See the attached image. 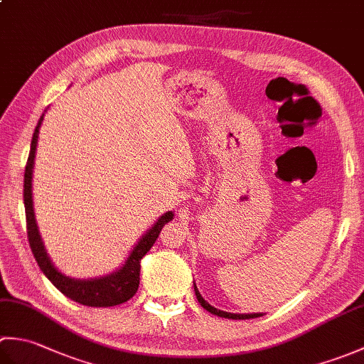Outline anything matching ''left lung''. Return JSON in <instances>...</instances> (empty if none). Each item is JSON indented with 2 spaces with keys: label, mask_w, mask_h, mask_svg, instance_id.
Segmentation results:
<instances>
[{
  "label": "left lung",
  "mask_w": 364,
  "mask_h": 364,
  "mask_svg": "<svg viewBox=\"0 0 364 364\" xmlns=\"http://www.w3.org/2000/svg\"><path fill=\"white\" fill-rule=\"evenodd\" d=\"M196 289V296H197V300L200 301V305H202L206 311H210L211 314H215V316H220V318H227V319H253V318H258V316H261L259 313H253V314H233V313H227V311H220L218 310V308L211 306L208 301L200 296V292L197 289V286H194Z\"/></svg>",
  "instance_id": "obj_1"
}]
</instances>
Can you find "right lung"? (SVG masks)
Instances as JSON below:
<instances>
[{
	"instance_id": "add662e5",
	"label": "right lung",
	"mask_w": 364,
	"mask_h": 364,
	"mask_svg": "<svg viewBox=\"0 0 364 364\" xmlns=\"http://www.w3.org/2000/svg\"><path fill=\"white\" fill-rule=\"evenodd\" d=\"M42 120L43 117L38 120L33 134V141H31V150L25 167V184H23V188H25L23 189V200H25L26 230L31 250H33L34 258L42 272L65 297L86 306L120 305L123 301L129 300L137 292L139 280H141V278H139V274H141V259L153 247L162 227L173 219V213L168 211L164 215H161L158 222L154 223V225L142 236L141 241L136 244L133 252L129 253L127 262L123 264L122 269L117 270V272L106 275L103 278H95V280H75V278H68L58 272V269L53 266L48 255H46L41 235H38L33 208V192H31V188H33V167L36 158L38 128H41Z\"/></svg>"
}]
</instances>
